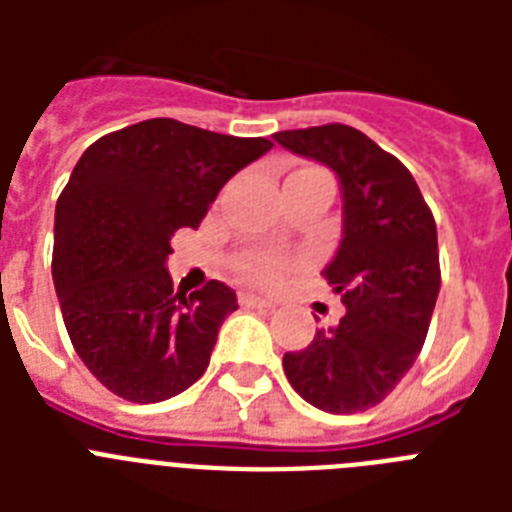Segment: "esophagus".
<instances>
[{"label": "esophagus", "mask_w": 512, "mask_h": 512, "mask_svg": "<svg viewBox=\"0 0 512 512\" xmlns=\"http://www.w3.org/2000/svg\"><path fill=\"white\" fill-rule=\"evenodd\" d=\"M239 305L241 308H276V303L273 300H268V297H260V295H252V292H241L239 295Z\"/></svg>", "instance_id": "obj_1"}]
</instances>
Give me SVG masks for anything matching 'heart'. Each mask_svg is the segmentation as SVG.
<instances>
[{
  "label": "heart",
  "instance_id": "obj_1",
  "mask_svg": "<svg viewBox=\"0 0 512 512\" xmlns=\"http://www.w3.org/2000/svg\"><path fill=\"white\" fill-rule=\"evenodd\" d=\"M284 268H287V263L281 257L271 255V252H247V255L236 257V271L247 281H255V284H273L284 273Z\"/></svg>",
  "mask_w": 512,
  "mask_h": 512
}]
</instances>
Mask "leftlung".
Segmentation results:
<instances>
[{
    "label": "left lung",
    "mask_w": 512,
    "mask_h": 512,
    "mask_svg": "<svg viewBox=\"0 0 512 512\" xmlns=\"http://www.w3.org/2000/svg\"><path fill=\"white\" fill-rule=\"evenodd\" d=\"M273 138L327 164L342 191V239L321 276L345 316L284 353V374L321 412H364L412 369L428 335L441 289L436 220L412 172L364 132L321 124Z\"/></svg>",
    "instance_id": "left-lung-1"
}]
</instances>
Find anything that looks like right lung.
<instances>
[{
	"label": "right lung",
	"instance_id": "obj_1",
	"mask_svg": "<svg viewBox=\"0 0 512 512\" xmlns=\"http://www.w3.org/2000/svg\"><path fill=\"white\" fill-rule=\"evenodd\" d=\"M177 119L95 140L55 207L52 281L84 366L119 398L156 404L207 372L217 329L239 308L223 281L172 289L177 228H196L228 180L271 151Z\"/></svg>",
	"mask_w": 512,
	"mask_h": 512
}]
</instances>
